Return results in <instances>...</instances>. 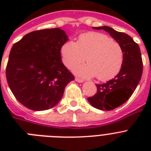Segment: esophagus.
<instances>
[{"label": "esophagus", "instance_id": "esophagus-1", "mask_svg": "<svg viewBox=\"0 0 151 151\" xmlns=\"http://www.w3.org/2000/svg\"><path fill=\"white\" fill-rule=\"evenodd\" d=\"M75 81L78 83L84 82V80H83V79H81V78H75Z\"/></svg>", "mask_w": 151, "mask_h": 151}]
</instances>
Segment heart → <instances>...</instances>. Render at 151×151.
I'll return each instance as SVG.
<instances>
[{"label": "heart", "instance_id": "heart-1", "mask_svg": "<svg viewBox=\"0 0 151 151\" xmlns=\"http://www.w3.org/2000/svg\"><path fill=\"white\" fill-rule=\"evenodd\" d=\"M63 62L71 68L85 61L88 64L75 66L73 71L82 78L96 76L102 81L114 78L121 70L124 52L117 41L106 34L88 32L79 36L78 42L69 41L61 48Z\"/></svg>", "mask_w": 151, "mask_h": 151}]
</instances>
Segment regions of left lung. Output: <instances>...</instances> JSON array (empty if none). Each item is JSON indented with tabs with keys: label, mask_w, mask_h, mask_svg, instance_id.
Here are the masks:
<instances>
[{
	"label": "left lung",
	"mask_w": 151,
	"mask_h": 151,
	"mask_svg": "<svg viewBox=\"0 0 151 151\" xmlns=\"http://www.w3.org/2000/svg\"><path fill=\"white\" fill-rule=\"evenodd\" d=\"M103 29L119 43L124 52L121 70L112 80L97 85V93L88 98L90 104L101 110H111L124 103L131 97L141 79L143 61L139 47L128 34L116 31L111 27H92Z\"/></svg>",
	"instance_id": "obj_1"
}]
</instances>
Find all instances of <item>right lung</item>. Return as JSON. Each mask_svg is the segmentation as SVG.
<instances>
[{"label": "right lung", "mask_w": 151, "mask_h": 151, "mask_svg": "<svg viewBox=\"0 0 151 151\" xmlns=\"http://www.w3.org/2000/svg\"><path fill=\"white\" fill-rule=\"evenodd\" d=\"M68 36L58 28L30 32L11 49L6 78L19 102L32 110H48L74 77L63 65L61 48Z\"/></svg>", "instance_id": "add662e5"}]
</instances>
